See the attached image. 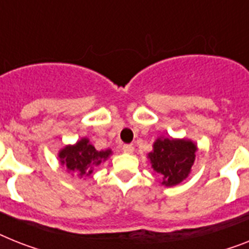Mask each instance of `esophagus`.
Masks as SVG:
<instances>
[{"label": "esophagus", "mask_w": 249, "mask_h": 249, "mask_svg": "<svg viewBox=\"0 0 249 249\" xmlns=\"http://www.w3.org/2000/svg\"><path fill=\"white\" fill-rule=\"evenodd\" d=\"M122 150L126 154H132L133 150H135V147H133L132 145H128V143H126V145H123L122 146Z\"/></svg>", "instance_id": "34e87169"}]
</instances>
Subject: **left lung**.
<instances>
[{
	"label": "left lung",
	"mask_w": 249,
	"mask_h": 249,
	"mask_svg": "<svg viewBox=\"0 0 249 249\" xmlns=\"http://www.w3.org/2000/svg\"><path fill=\"white\" fill-rule=\"evenodd\" d=\"M196 145L187 140L158 139L149 154L155 173L165 186H176L186 179L194 165Z\"/></svg>",
	"instance_id": "obj_1"
}]
</instances>
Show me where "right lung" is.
<instances>
[{"instance_id": "add662e5", "label": "right lung", "mask_w": 249, "mask_h": 249, "mask_svg": "<svg viewBox=\"0 0 249 249\" xmlns=\"http://www.w3.org/2000/svg\"><path fill=\"white\" fill-rule=\"evenodd\" d=\"M110 153V150L98 151L89 143V140L83 139L73 146H66L61 150L59 159L67 169L83 177L91 174L92 169L109 157Z\"/></svg>"}]
</instances>
